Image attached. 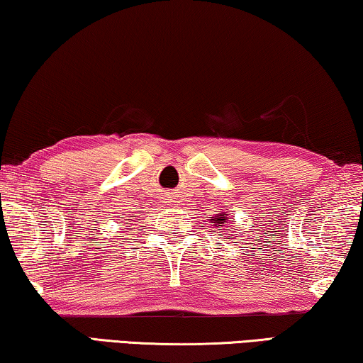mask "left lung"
<instances>
[{"instance_id": "left-lung-1", "label": "left lung", "mask_w": 363, "mask_h": 363, "mask_svg": "<svg viewBox=\"0 0 363 363\" xmlns=\"http://www.w3.org/2000/svg\"><path fill=\"white\" fill-rule=\"evenodd\" d=\"M216 220V223H223V221L226 220V216H223V215H218V218H215ZM215 223V221H213ZM221 226V225H220Z\"/></svg>"}]
</instances>
